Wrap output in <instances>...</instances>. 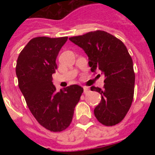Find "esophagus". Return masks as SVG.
I'll list each match as a JSON object with an SVG mask.
<instances>
[{
  "mask_svg": "<svg viewBox=\"0 0 155 155\" xmlns=\"http://www.w3.org/2000/svg\"><path fill=\"white\" fill-rule=\"evenodd\" d=\"M89 91H90V89H89V88L84 87V94H87Z\"/></svg>",
  "mask_w": 155,
  "mask_h": 155,
  "instance_id": "34e87169",
  "label": "esophagus"
}]
</instances>
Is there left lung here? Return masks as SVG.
I'll use <instances>...</instances> for the list:
<instances>
[{
	"instance_id": "1",
	"label": "left lung",
	"mask_w": 155,
	"mask_h": 155,
	"mask_svg": "<svg viewBox=\"0 0 155 155\" xmlns=\"http://www.w3.org/2000/svg\"><path fill=\"white\" fill-rule=\"evenodd\" d=\"M69 40L83 49L89 59L91 71L104 75V89L91 86L101 94L94 114L102 124H119L130 110L134 97L135 75L133 61L126 46L108 32L96 31Z\"/></svg>"
}]
</instances>
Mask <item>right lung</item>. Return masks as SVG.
I'll return each mask as SVG.
<instances>
[{"label":"right lung","mask_w":155,"mask_h":155,"mask_svg":"<svg viewBox=\"0 0 155 155\" xmlns=\"http://www.w3.org/2000/svg\"><path fill=\"white\" fill-rule=\"evenodd\" d=\"M68 37L31 39L20 53L15 73L27 106L39 124L60 132L71 124L83 88L72 84L60 91L52 82L56 58Z\"/></svg>","instance_id":"obj_1"}]
</instances>
